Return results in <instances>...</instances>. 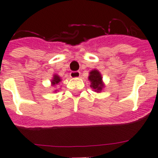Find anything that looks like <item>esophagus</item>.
<instances>
[{
	"label": "esophagus",
	"instance_id": "1",
	"mask_svg": "<svg viewBox=\"0 0 158 158\" xmlns=\"http://www.w3.org/2000/svg\"><path fill=\"white\" fill-rule=\"evenodd\" d=\"M70 77L73 78H78L80 77L81 76V73L79 71H73V72L70 73Z\"/></svg>",
	"mask_w": 158,
	"mask_h": 158
}]
</instances>
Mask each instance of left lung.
<instances>
[{
	"label": "left lung",
	"instance_id": "obj_1",
	"mask_svg": "<svg viewBox=\"0 0 158 158\" xmlns=\"http://www.w3.org/2000/svg\"><path fill=\"white\" fill-rule=\"evenodd\" d=\"M89 81L91 82L90 87L96 93H100L104 87V84L102 81V76L100 73L96 69H93L89 73Z\"/></svg>",
	"mask_w": 158,
	"mask_h": 158
}]
</instances>
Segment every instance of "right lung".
<instances>
[{
  "instance_id": "add662e5",
  "label": "right lung",
  "mask_w": 158,
  "mask_h": 158,
  "mask_svg": "<svg viewBox=\"0 0 158 158\" xmlns=\"http://www.w3.org/2000/svg\"><path fill=\"white\" fill-rule=\"evenodd\" d=\"M61 81H62V79L60 78V77L58 76V75L54 74V77H53L52 81H51V85H52L53 86H55L56 85L59 84V82ZM55 92H56V90H55Z\"/></svg>"
}]
</instances>
